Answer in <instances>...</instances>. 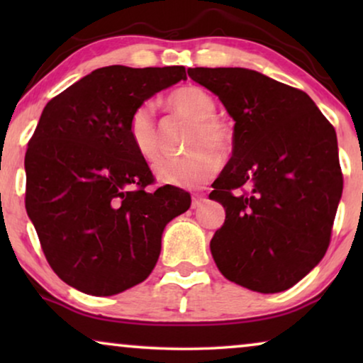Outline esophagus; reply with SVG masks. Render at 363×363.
Returning <instances> with one entry per match:
<instances>
[{
	"label": "esophagus",
	"instance_id": "obj_1",
	"mask_svg": "<svg viewBox=\"0 0 363 363\" xmlns=\"http://www.w3.org/2000/svg\"><path fill=\"white\" fill-rule=\"evenodd\" d=\"M206 201V196L203 195V193H195V195H193V201H191V208H200L203 203Z\"/></svg>",
	"mask_w": 363,
	"mask_h": 363
}]
</instances>
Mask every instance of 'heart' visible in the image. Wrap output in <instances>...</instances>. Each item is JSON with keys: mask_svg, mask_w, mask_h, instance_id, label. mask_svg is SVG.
Wrapping results in <instances>:
<instances>
[{"mask_svg": "<svg viewBox=\"0 0 363 363\" xmlns=\"http://www.w3.org/2000/svg\"><path fill=\"white\" fill-rule=\"evenodd\" d=\"M167 107L190 121L185 147L190 150L175 157H162L153 173L157 180L180 188H196L218 172L221 158L216 150L225 152L233 142L228 123L218 117L216 104L206 91L196 86H182L168 94ZM127 137L143 160L152 162L158 155L160 133L155 112L150 104L135 107L127 121Z\"/></svg>", "mask_w": 363, "mask_h": 363, "instance_id": "b5f03b06", "label": "heart"}]
</instances>
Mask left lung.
Listing matches in <instances>:
<instances>
[{
  "mask_svg": "<svg viewBox=\"0 0 363 363\" xmlns=\"http://www.w3.org/2000/svg\"><path fill=\"white\" fill-rule=\"evenodd\" d=\"M235 121L233 155L213 183L226 220L210 242L221 274L281 292L324 257L342 196L337 135L301 89L242 67L188 69Z\"/></svg>",
  "mask_w": 363,
  "mask_h": 363,
  "instance_id": "obj_1",
  "label": "left lung"
}]
</instances>
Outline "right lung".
Returning <instances> with one entry per match:
<instances>
[{
    "label": "right lung",
    "instance_id": "1",
    "mask_svg": "<svg viewBox=\"0 0 363 363\" xmlns=\"http://www.w3.org/2000/svg\"><path fill=\"white\" fill-rule=\"evenodd\" d=\"M186 79L183 66L101 67L46 104L28 142L26 211L52 271L76 289L112 296L155 267L167 223L190 193L155 178L127 121L143 101Z\"/></svg>",
    "mask_w": 363,
    "mask_h": 363
}]
</instances>
